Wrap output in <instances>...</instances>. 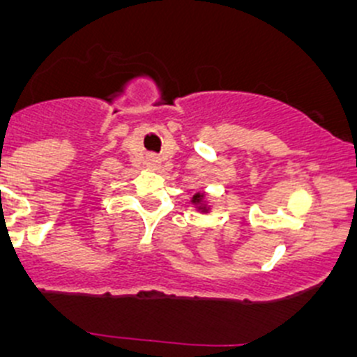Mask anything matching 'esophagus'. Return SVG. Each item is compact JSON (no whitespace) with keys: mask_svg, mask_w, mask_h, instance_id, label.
I'll return each mask as SVG.
<instances>
[{"mask_svg":"<svg viewBox=\"0 0 357 357\" xmlns=\"http://www.w3.org/2000/svg\"><path fill=\"white\" fill-rule=\"evenodd\" d=\"M158 165H160V158H158L157 155H149V157H146V167L157 169Z\"/></svg>","mask_w":357,"mask_h":357,"instance_id":"esophagus-1","label":"esophagus"}]
</instances>
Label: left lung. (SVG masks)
I'll use <instances>...</instances> for the list:
<instances>
[{"instance_id": "1", "label": "left lung", "mask_w": 357, "mask_h": 357, "mask_svg": "<svg viewBox=\"0 0 357 357\" xmlns=\"http://www.w3.org/2000/svg\"><path fill=\"white\" fill-rule=\"evenodd\" d=\"M204 199H205L204 193H195V195L192 197V204H195L199 211H202V212H208V207L204 204Z\"/></svg>"}]
</instances>
